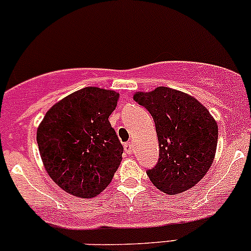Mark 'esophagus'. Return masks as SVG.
I'll use <instances>...</instances> for the list:
<instances>
[{
  "label": "esophagus",
  "instance_id": "obj_1",
  "mask_svg": "<svg viewBox=\"0 0 251 251\" xmlns=\"http://www.w3.org/2000/svg\"><path fill=\"white\" fill-rule=\"evenodd\" d=\"M124 149H125L126 153L131 154L133 151V144L131 143V142H126V143L124 144Z\"/></svg>",
  "mask_w": 251,
  "mask_h": 251
}]
</instances>
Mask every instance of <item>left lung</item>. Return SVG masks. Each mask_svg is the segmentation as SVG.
Here are the masks:
<instances>
[{"label":"left lung","instance_id":"1","mask_svg":"<svg viewBox=\"0 0 251 251\" xmlns=\"http://www.w3.org/2000/svg\"><path fill=\"white\" fill-rule=\"evenodd\" d=\"M133 100L153 116L159 140V160L147 175L166 194L196 186L205 176L216 153L219 127L209 110L196 98L169 87Z\"/></svg>","mask_w":251,"mask_h":251}]
</instances>
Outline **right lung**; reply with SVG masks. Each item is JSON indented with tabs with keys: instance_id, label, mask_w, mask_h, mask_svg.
<instances>
[{
	"instance_id": "add662e5",
	"label": "right lung",
	"mask_w": 251,
	"mask_h": 251,
	"mask_svg": "<svg viewBox=\"0 0 251 251\" xmlns=\"http://www.w3.org/2000/svg\"><path fill=\"white\" fill-rule=\"evenodd\" d=\"M118 98L114 91L85 87L55 103L37 128L46 171L73 196H98L120 165L123 144L108 120Z\"/></svg>"
}]
</instances>
